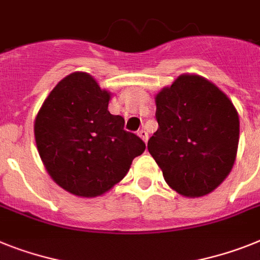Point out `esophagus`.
<instances>
[{
    "label": "esophagus",
    "instance_id": "esophagus-1",
    "mask_svg": "<svg viewBox=\"0 0 260 260\" xmlns=\"http://www.w3.org/2000/svg\"><path fill=\"white\" fill-rule=\"evenodd\" d=\"M137 135H139V137H140V139L144 141V143H147V141H148V134H147V132H145V131L140 129V131H139V132H137Z\"/></svg>",
    "mask_w": 260,
    "mask_h": 260
}]
</instances>
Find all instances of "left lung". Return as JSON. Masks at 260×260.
Instances as JSON below:
<instances>
[{"mask_svg": "<svg viewBox=\"0 0 260 260\" xmlns=\"http://www.w3.org/2000/svg\"><path fill=\"white\" fill-rule=\"evenodd\" d=\"M158 128L148 150L173 190L187 198L217 189L234 167L239 116L206 78L182 74L154 96Z\"/></svg>", "mask_w": 260, "mask_h": 260, "instance_id": "8db88e82", "label": "left lung"}]
</instances>
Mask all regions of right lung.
Returning a JSON list of instances; mask_svg holds the SVG:
<instances>
[{
  "instance_id": "right-lung-1",
  "label": "right lung",
  "mask_w": 260,
  "mask_h": 260,
  "mask_svg": "<svg viewBox=\"0 0 260 260\" xmlns=\"http://www.w3.org/2000/svg\"><path fill=\"white\" fill-rule=\"evenodd\" d=\"M112 93L87 73L63 78L34 120L37 149L54 182L83 198L103 196L125 177L145 144L108 111Z\"/></svg>"
}]
</instances>
